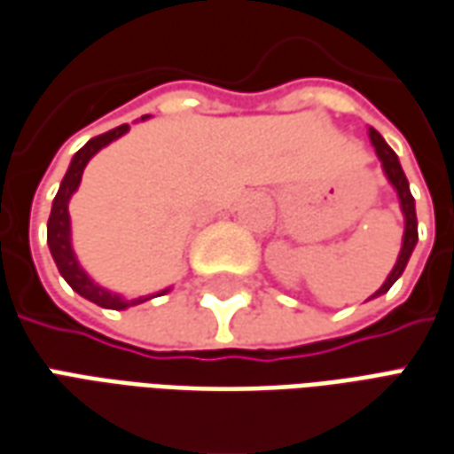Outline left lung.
Here are the masks:
<instances>
[{
    "mask_svg": "<svg viewBox=\"0 0 454 454\" xmlns=\"http://www.w3.org/2000/svg\"><path fill=\"white\" fill-rule=\"evenodd\" d=\"M368 136H371V143H373V148H376L378 158L383 162V170L388 175V180L393 183V187L398 190L400 207H403V215H405V234H403V249H400L398 262H395V267H393V271L388 274L386 284L373 294V296H380V294H386L390 286L395 284V279L403 274V269H405L408 259H411L412 249H415V242H418V217H415V200H412L411 187H408V177H405L403 168H400L398 155L388 148V143L383 140V136L378 133L376 128H371ZM373 296H371V299H373Z\"/></svg>",
    "mask_w": 454,
    "mask_h": 454,
    "instance_id": "obj_1",
    "label": "left lung"
}]
</instances>
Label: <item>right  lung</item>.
Returning a JSON list of instances; mask_svg holds the SVG:
<instances>
[{
	"mask_svg": "<svg viewBox=\"0 0 454 454\" xmlns=\"http://www.w3.org/2000/svg\"><path fill=\"white\" fill-rule=\"evenodd\" d=\"M145 118V115H143ZM128 130L126 126H118L114 130H108V133H103V136L90 137L89 143L83 145V148L78 150L76 155H74V160L68 165V170H66L64 180H61V187H59V192L54 197V205H51V215H49V227H46V242H49V249H51V257H54L56 267L61 271V277L68 281V286L78 292L83 299H89L93 304L103 306V309H115V311H121V309H128V306H136L143 304V301H148L145 296H140V299H130L126 301L123 296H118V294L108 292V289H103L98 286L96 281L90 279L89 274L81 269L78 264L76 254H74V249H71V220H68V200L71 195L76 192L78 183H81V175H83V168H86V162L103 148V145H108L111 140L115 137H121ZM165 294V292H162Z\"/></svg>",
	"mask_w": 454,
	"mask_h": 454,
	"instance_id": "1",
	"label": "right lung"
}]
</instances>
